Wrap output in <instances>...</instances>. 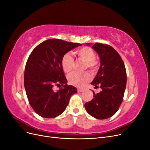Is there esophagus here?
Instances as JSON below:
<instances>
[{"label": "esophagus", "instance_id": "obj_1", "mask_svg": "<svg viewBox=\"0 0 150 150\" xmlns=\"http://www.w3.org/2000/svg\"><path fill=\"white\" fill-rule=\"evenodd\" d=\"M83 91H84V89H81V88H78V92H79V93L83 92Z\"/></svg>", "mask_w": 150, "mask_h": 150}]
</instances>
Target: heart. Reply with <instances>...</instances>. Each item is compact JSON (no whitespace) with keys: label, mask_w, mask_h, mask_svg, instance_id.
Returning a JSON list of instances; mask_svg holds the SVG:
<instances>
[{"label":"heart","mask_w":150,"mask_h":150,"mask_svg":"<svg viewBox=\"0 0 150 150\" xmlns=\"http://www.w3.org/2000/svg\"><path fill=\"white\" fill-rule=\"evenodd\" d=\"M79 60L85 62L84 69H88L92 73L96 72L99 67V61L95 57L94 50L88 47H83L78 49L75 52ZM74 64V59L71 54H66L63 56L61 59V66L63 71L66 73H69L73 69ZM91 75L89 72H85L83 73L79 72H72L67 76L69 83L72 86L81 87L91 80Z\"/></svg>","instance_id":"obj_1"}]
</instances>
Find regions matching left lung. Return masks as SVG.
Returning <instances> with one entry per match:
<instances>
[{"label":"left lung","mask_w":150,"mask_h":150,"mask_svg":"<svg viewBox=\"0 0 150 150\" xmlns=\"http://www.w3.org/2000/svg\"><path fill=\"white\" fill-rule=\"evenodd\" d=\"M93 48L99 54L101 66L91 84L102 90L99 93L93 91V99L84 106L91 116L104 120L115 114L123 100L126 71L120 55L110 45L97 42Z\"/></svg>","instance_id":"8db88e82"}]
</instances>
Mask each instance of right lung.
<instances>
[{
	"label": "right lung",
	"mask_w": 150,
	"mask_h": 150,
	"mask_svg": "<svg viewBox=\"0 0 150 150\" xmlns=\"http://www.w3.org/2000/svg\"><path fill=\"white\" fill-rule=\"evenodd\" d=\"M61 39H51L36 46L28 57L24 71V87L34 111L46 118L58 116L64 111L77 89L67 84L61 66L66 53L81 46ZM60 86L54 92V86Z\"/></svg>",
	"instance_id": "1"
}]
</instances>
